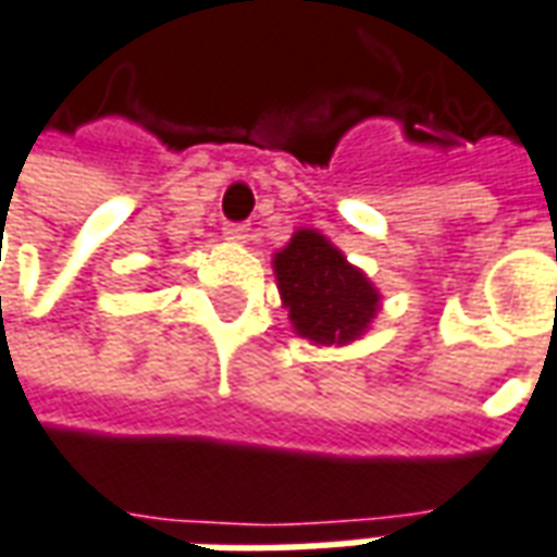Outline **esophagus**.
<instances>
[{
  "instance_id": "esophagus-1",
  "label": "esophagus",
  "mask_w": 557,
  "mask_h": 557,
  "mask_svg": "<svg viewBox=\"0 0 557 557\" xmlns=\"http://www.w3.org/2000/svg\"><path fill=\"white\" fill-rule=\"evenodd\" d=\"M225 240H235V244H244V240H250V228L244 223H228L223 228Z\"/></svg>"
}]
</instances>
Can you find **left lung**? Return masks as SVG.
Returning <instances> with one entry per match:
<instances>
[{"label": "left lung", "mask_w": 557, "mask_h": 557, "mask_svg": "<svg viewBox=\"0 0 557 557\" xmlns=\"http://www.w3.org/2000/svg\"><path fill=\"white\" fill-rule=\"evenodd\" d=\"M274 274L292 329L313 344L356 341L380 310L376 286L317 228H298L274 252Z\"/></svg>", "instance_id": "8db88e82"}]
</instances>
